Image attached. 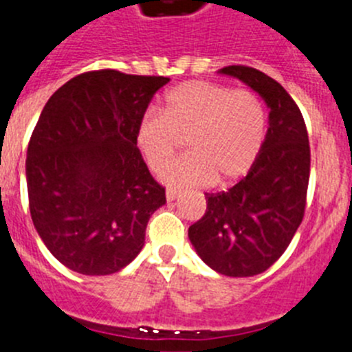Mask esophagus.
I'll return each instance as SVG.
<instances>
[{
    "mask_svg": "<svg viewBox=\"0 0 352 352\" xmlns=\"http://www.w3.org/2000/svg\"><path fill=\"white\" fill-rule=\"evenodd\" d=\"M179 195H180V191H177V189H166V199H168V201L177 199L179 198Z\"/></svg>",
    "mask_w": 352,
    "mask_h": 352,
    "instance_id": "obj_1",
    "label": "esophagus"
}]
</instances>
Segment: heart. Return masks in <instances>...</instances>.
Returning <instances> with one entry per match:
<instances>
[{"label": "heart", "mask_w": 352, "mask_h": 352, "mask_svg": "<svg viewBox=\"0 0 352 352\" xmlns=\"http://www.w3.org/2000/svg\"><path fill=\"white\" fill-rule=\"evenodd\" d=\"M264 102L252 90L187 81L165 97L163 114L147 109L135 130L137 149L153 172L175 156L186 137L189 149L163 170L170 186L229 184L250 172L265 139Z\"/></svg>", "instance_id": "heart-1"}]
</instances>
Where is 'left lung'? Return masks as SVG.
<instances>
[{"label":"left lung","instance_id":"left-lung-1","mask_svg":"<svg viewBox=\"0 0 352 352\" xmlns=\"http://www.w3.org/2000/svg\"><path fill=\"white\" fill-rule=\"evenodd\" d=\"M269 107V128L250 172L222 192H206V212L189 228L196 254L232 278L264 272L283 255L305 212L311 149L300 109L280 83L246 65H228Z\"/></svg>","mask_w":352,"mask_h":352}]
</instances>
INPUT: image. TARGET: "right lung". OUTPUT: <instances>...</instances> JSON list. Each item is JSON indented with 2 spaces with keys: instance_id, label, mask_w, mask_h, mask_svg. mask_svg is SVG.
I'll list each match as a JSON object with an SVG mask.
<instances>
[{
  "instance_id": "right-lung-1",
  "label": "right lung",
  "mask_w": 352,
  "mask_h": 352,
  "mask_svg": "<svg viewBox=\"0 0 352 352\" xmlns=\"http://www.w3.org/2000/svg\"><path fill=\"white\" fill-rule=\"evenodd\" d=\"M170 78L83 72L43 107L28 146L31 219L60 264L87 276L121 271L166 203L135 144L151 98Z\"/></svg>"
}]
</instances>
